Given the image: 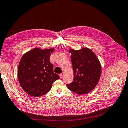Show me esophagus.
Returning <instances> with one entry per match:
<instances>
[{"label": "esophagus", "instance_id": "1", "mask_svg": "<svg viewBox=\"0 0 128 128\" xmlns=\"http://www.w3.org/2000/svg\"><path fill=\"white\" fill-rule=\"evenodd\" d=\"M64 75V74H60V78H63Z\"/></svg>", "mask_w": 128, "mask_h": 128}]
</instances>
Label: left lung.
<instances>
[{
  "label": "left lung",
  "mask_w": 128,
  "mask_h": 128,
  "mask_svg": "<svg viewBox=\"0 0 128 128\" xmlns=\"http://www.w3.org/2000/svg\"><path fill=\"white\" fill-rule=\"evenodd\" d=\"M74 72L73 82L67 84L70 90L79 95L90 92L97 85L100 79L102 67L94 53L88 48L80 50L70 49Z\"/></svg>",
  "instance_id": "1"
}]
</instances>
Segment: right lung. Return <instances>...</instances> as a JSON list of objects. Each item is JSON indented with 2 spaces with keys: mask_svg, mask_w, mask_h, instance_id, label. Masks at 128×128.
Listing matches in <instances>:
<instances>
[{
  "mask_svg": "<svg viewBox=\"0 0 128 128\" xmlns=\"http://www.w3.org/2000/svg\"><path fill=\"white\" fill-rule=\"evenodd\" d=\"M54 48H35L23 55L19 65L18 77L25 92L35 97H41L51 90L52 83L60 79L54 72L50 62Z\"/></svg>",
  "mask_w": 128,
  "mask_h": 128,
  "instance_id": "1",
  "label": "right lung"
}]
</instances>
